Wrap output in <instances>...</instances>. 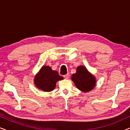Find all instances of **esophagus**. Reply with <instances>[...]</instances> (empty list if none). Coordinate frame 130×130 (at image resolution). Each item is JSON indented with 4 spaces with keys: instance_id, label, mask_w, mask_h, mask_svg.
<instances>
[{
    "instance_id": "obj_1",
    "label": "esophagus",
    "mask_w": 130,
    "mask_h": 130,
    "mask_svg": "<svg viewBox=\"0 0 130 130\" xmlns=\"http://www.w3.org/2000/svg\"><path fill=\"white\" fill-rule=\"evenodd\" d=\"M69 76H70V74H69V73H67L66 74V75H64V77L65 79H69Z\"/></svg>"
}]
</instances>
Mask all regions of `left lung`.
Masks as SVG:
<instances>
[{
    "label": "left lung",
    "instance_id": "8db88e82",
    "mask_svg": "<svg viewBox=\"0 0 130 130\" xmlns=\"http://www.w3.org/2000/svg\"><path fill=\"white\" fill-rule=\"evenodd\" d=\"M72 80L81 91L88 92L95 88L96 78L83 66L77 67L76 73L72 74Z\"/></svg>",
    "mask_w": 130,
    "mask_h": 130
}]
</instances>
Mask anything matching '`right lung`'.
Masks as SVG:
<instances>
[{
  "label": "right lung",
  "instance_id": "1",
  "mask_svg": "<svg viewBox=\"0 0 130 130\" xmlns=\"http://www.w3.org/2000/svg\"><path fill=\"white\" fill-rule=\"evenodd\" d=\"M63 77L57 71L53 70L50 66H44L34 77V83L37 88L44 92H51L56 88L57 82Z\"/></svg>",
  "mask_w": 130,
  "mask_h": 130
}]
</instances>
